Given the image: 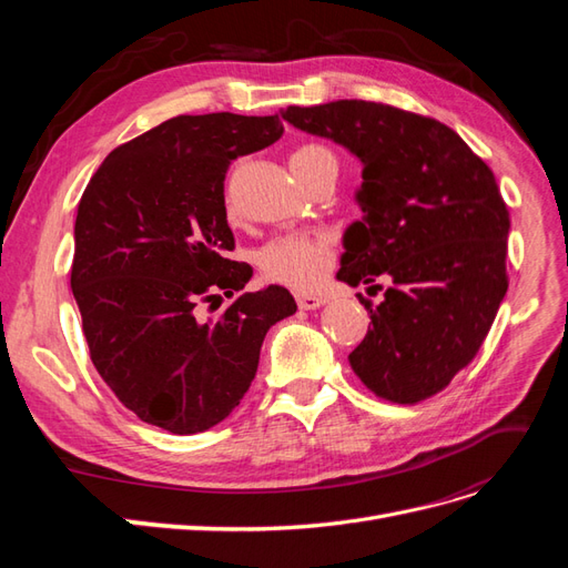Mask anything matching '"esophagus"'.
Returning a JSON list of instances; mask_svg holds the SVG:
<instances>
[{"mask_svg": "<svg viewBox=\"0 0 568 568\" xmlns=\"http://www.w3.org/2000/svg\"><path fill=\"white\" fill-rule=\"evenodd\" d=\"M296 303L301 311H317V307H322L326 303V298L317 296V294H298Z\"/></svg>", "mask_w": 568, "mask_h": 568, "instance_id": "34e87169", "label": "esophagus"}]
</instances>
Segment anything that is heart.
Here are the masks:
<instances>
[{
    "mask_svg": "<svg viewBox=\"0 0 568 568\" xmlns=\"http://www.w3.org/2000/svg\"><path fill=\"white\" fill-rule=\"evenodd\" d=\"M322 163H336L332 151L305 144L291 153L288 165L301 180ZM334 263V246L326 234H284L267 242L257 253L265 277L294 288H315L324 282Z\"/></svg>",
    "mask_w": 568,
    "mask_h": 568,
    "instance_id": "obj_1",
    "label": "heart"
}]
</instances>
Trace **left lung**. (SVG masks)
<instances>
[{
    "label": "left lung",
    "mask_w": 568,
    "mask_h": 568,
    "mask_svg": "<svg viewBox=\"0 0 568 568\" xmlns=\"http://www.w3.org/2000/svg\"><path fill=\"white\" fill-rule=\"evenodd\" d=\"M294 128L363 163V220L343 232L338 282L382 291L372 329L348 355L384 400L412 405L443 390L484 343L507 294L509 213L493 170L434 118L374 101L288 106Z\"/></svg>",
    "instance_id": "left-lung-1"
}]
</instances>
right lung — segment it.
Segmentation results:
<instances>
[{
  "label": "right lung",
  "mask_w": 568,
  "mask_h": 568,
  "mask_svg": "<svg viewBox=\"0 0 568 568\" xmlns=\"http://www.w3.org/2000/svg\"><path fill=\"white\" fill-rule=\"evenodd\" d=\"M282 134L277 115L170 118L113 149L80 199L71 288L92 363L163 432L201 434L230 417L267 329L296 313L284 286L242 291L253 270L227 257V168ZM220 293L233 303L203 321L197 305Z\"/></svg>",
  "instance_id": "right-lung-1"
}]
</instances>
